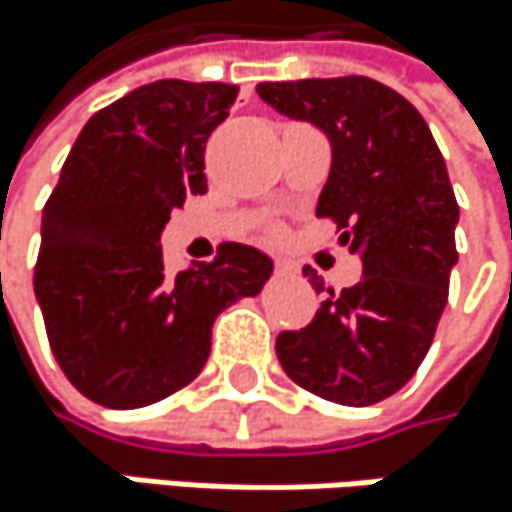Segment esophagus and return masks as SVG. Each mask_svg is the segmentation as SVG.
Segmentation results:
<instances>
[{
    "mask_svg": "<svg viewBox=\"0 0 512 512\" xmlns=\"http://www.w3.org/2000/svg\"><path fill=\"white\" fill-rule=\"evenodd\" d=\"M276 270L279 273H294V264L291 261H276Z\"/></svg>",
    "mask_w": 512,
    "mask_h": 512,
    "instance_id": "34e87169",
    "label": "esophagus"
}]
</instances>
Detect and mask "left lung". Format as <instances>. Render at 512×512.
I'll return each mask as SVG.
<instances>
[{
  "label": "left lung",
  "instance_id": "left-lung-1",
  "mask_svg": "<svg viewBox=\"0 0 512 512\" xmlns=\"http://www.w3.org/2000/svg\"><path fill=\"white\" fill-rule=\"evenodd\" d=\"M279 115L331 139V175L315 215L361 254L364 276L340 294L303 267L324 294L315 318L276 337L282 370L343 407H370L404 388L425 361L458 264V203L425 118L397 90L364 78L258 84Z\"/></svg>",
  "mask_w": 512,
  "mask_h": 512
}]
</instances>
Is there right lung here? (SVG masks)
Segmentation results:
<instances>
[{"label":"right lung","instance_id":"add662e5","mask_svg":"<svg viewBox=\"0 0 512 512\" xmlns=\"http://www.w3.org/2000/svg\"><path fill=\"white\" fill-rule=\"evenodd\" d=\"M239 87L154 81L96 112L42 212L35 300L66 379L93 404L136 410L194 382L212 324L273 273L264 251L224 242L169 276L160 233L185 197L206 194V142Z\"/></svg>","mask_w":512,"mask_h":512}]
</instances>
